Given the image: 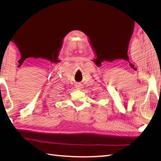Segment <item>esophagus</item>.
Masks as SVG:
<instances>
[{
  "instance_id": "esophagus-1",
  "label": "esophagus",
  "mask_w": 161,
  "mask_h": 161,
  "mask_svg": "<svg viewBox=\"0 0 161 161\" xmlns=\"http://www.w3.org/2000/svg\"><path fill=\"white\" fill-rule=\"evenodd\" d=\"M81 88H82V87H81V86H80V85H77L76 86V89L77 90H80Z\"/></svg>"
}]
</instances>
